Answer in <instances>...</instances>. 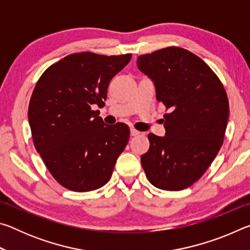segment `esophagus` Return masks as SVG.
Listing matches in <instances>:
<instances>
[{"instance_id": "34e87169", "label": "esophagus", "mask_w": 250, "mask_h": 250, "mask_svg": "<svg viewBox=\"0 0 250 250\" xmlns=\"http://www.w3.org/2000/svg\"><path fill=\"white\" fill-rule=\"evenodd\" d=\"M130 133H131V135H132V137H135V135L140 134V131H138V130H135L133 128H131L130 129Z\"/></svg>"}]
</instances>
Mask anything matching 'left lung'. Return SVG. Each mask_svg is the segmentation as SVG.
Instances as JSON below:
<instances>
[{
  "label": "left lung",
  "mask_w": 250,
  "mask_h": 250,
  "mask_svg": "<svg viewBox=\"0 0 250 250\" xmlns=\"http://www.w3.org/2000/svg\"><path fill=\"white\" fill-rule=\"evenodd\" d=\"M137 64L168 110L166 137L147 135L142 167L155 188L181 191L201 179L222 147L229 117L227 94L209 66L184 48L141 55Z\"/></svg>",
  "instance_id": "1"
}]
</instances>
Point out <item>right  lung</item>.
Wrapping results in <instances>:
<instances>
[{"instance_id": "obj_1", "label": "right lung", "mask_w": 250, "mask_h": 250, "mask_svg": "<svg viewBox=\"0 0 250 250\" xmlns=\"http://www.w3.org/2000/svg\"><path fill=\"white\" fill-rule=\"evenodd\" d=\"M131 54H71L46 69L29 100L28 122L36 151L59 184L74 192L100 188L111 177L130 129L99 117L110 80Z\"/></svg>"}]
</instances>
